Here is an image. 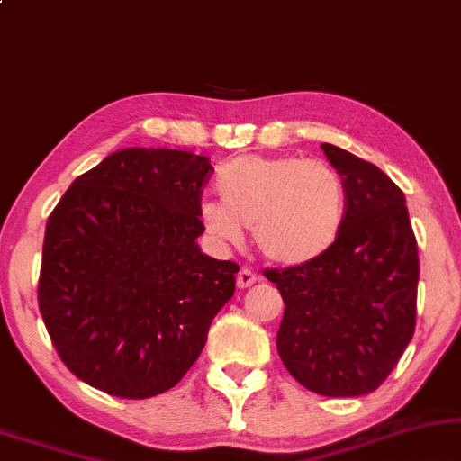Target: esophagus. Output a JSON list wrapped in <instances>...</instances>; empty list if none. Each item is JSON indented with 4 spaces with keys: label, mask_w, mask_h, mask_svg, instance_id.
Returning <instances> with one entry per match:
<instances>
[{
    "label": "esophagus",
    "mask_w": 461,
    "mask_h": 461,
    "mask_svg": "<svg viewBox=\"0 0 461 461\" xmlns=\"http://www.w3.org/2000/svg\"><path fill=\"white\" fill-rule=\"evenodd\" d=\"M255 281H258V275H255L253 270H249V268H242L236 276V284H238V287H240V290H245V287H251Z\"/></svg>",
    "instance_id": "obj_1"
}]
</instances>
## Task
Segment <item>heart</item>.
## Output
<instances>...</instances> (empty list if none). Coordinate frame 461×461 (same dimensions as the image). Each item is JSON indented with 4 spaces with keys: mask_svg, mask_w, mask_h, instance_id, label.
<instances>
[{
    "mask_svg": "<svg viewBox=\"0 0 461 461\" xmlns=\"http://www.w3.org/2000/svg\"><path fill=\"white\" fill-rule=\"evenodd\" d=\"M221 202L199 203V221L221 245H240L253 227L259 253L281 266L318 259L346 221V185L324 160L296 154L238 157L216 174Z\"/></svg>",
    "mask_w": 461,
    "mask_h": 461,
    "instance_id": "heart-1",
    "label": "heart"
}]
</instances>
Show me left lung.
Returning <instances> with one entry per match:
<instances>
[{"label": "left lung", "instance_id": "left-lung-1", "mask_svg": "<svg viewBox=\"0 0 461 461\" xmlns=\"http://www.w3.org/2000/svg\"><path fill=\"white\" fill-rule=\"evenodd\" d=\"M346 185L341 234L318 259L266 270L285 303L276 350L304 389L367 395L389 378L417 324L419 253L402 188L348 149L321 143Z\"/></svg>", "mask_w": 461, "mask_h": 461}]
</instances>
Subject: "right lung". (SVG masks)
Wrapping results in <instances>:
<instances>
[{
	"instance_id": "right-lung-1",
	"label": "right lung",
	"mask_w": 461,
	"mask_h": 461,
	"mask_svg": "<svg viewBox=\"0 0 461 461\" xmlns=\"http://www.w3.org/2000/svg\"><path fill=\"white\" fill-rule=\"evenodd\" d=\"M212 165L126 148L72 182L49 216L38 307L77 378L124 399L169 391L202 354L240 266L202 253Z\"/></svg>"
}]
</instances>
